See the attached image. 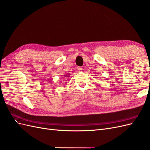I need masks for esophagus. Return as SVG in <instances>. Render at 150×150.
I'll use <instances>...</instances> for the list:
<instances>
[{
    "instance_id": "34e87169",
    "label": "esophagus",
    "mask_w": 150,
    "mask_h": 150,
    "mask_svg": "<svg viewBox=\"0 0 150 150\" xmlns=\"http://www.w3.org/2000/svg\"><path fill=\"white\" fill-rule=\"evenodd\" d=\"M77 69H78V71H82L83 68L81 67H77Z\"/></svg>"
}]
</instances>
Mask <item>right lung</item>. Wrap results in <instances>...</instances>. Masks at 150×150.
Wrapping results in <instances>:
<instances>
[{
    "label": "right lung",
    "mask_w": 150,
    "mask_h": 150,
    "mask_svg": "<svg viewBox=\"0 0 150 150\" xmlns=\"http://www.w3.org/2000/svg\"><path fill=\"white\" fill-rule=\"evenodd\" d=\"M64 76H66V77H67V76H67V75H64Z\"/></svg>",
    "instance_id": "add662e5"
}]
</instances>
